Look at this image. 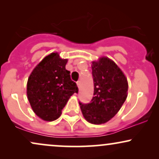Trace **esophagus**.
<instances>
[{
  "instance_id": "obj_1",
  "label": "esophagus",
  "mask_w": 159,
  "mask_h": 159,
  "mask_svg": "<svg viewBox=\"0 0 159 159\" xmlns=\"http://www.w3.org/2000/svg\"><path fill=\"white\" fill-rule=\"evenodd\" d=\"M76 84H77L78 88H80V86H81V84H80V81H77V83H76Z\"/></svg>"
}]
</instances>
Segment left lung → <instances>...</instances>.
Returning a JSON list of instances; mask_svg holds the SVG:
<instances>
[{"label": "left lung", "instance_id": "1", "mask_svg": "<svg viewBox=\"0 0 159 159\" xmlns=\"http://www.w3.org/2000/svg\"><path fill=\"white\" fill-rule=\"evenodd\" d=\"M94 94L91 102L79 103L84 118L89 123L101 124L113 118L127 97L125 75L113 61L101 57L92 62Z\"/></svg>", "mask_w": 159, "mask_h": 159}]
</instances>
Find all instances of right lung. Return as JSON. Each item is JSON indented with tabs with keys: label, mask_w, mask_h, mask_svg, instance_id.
Masks as SVG:
<instances>
[{
	"label": "right lung",
	"mask_w": 159,
	"mask_h": 159,
	"mask_svg": "<svg viewBox=\"0 0 159 159\" xmlns=\"http://www.w3.org/2000/svg\"><path fill=\"white\" fill-rule=\"evenodd\" d=\"M67 61L58 52H52L34 68L28 78L27 98L33 112L43 121L58 119L70 97L78 93L77 85L65 67Z\"/></svg>",
	"instance_id": "obj_1"
}]
</instances>
